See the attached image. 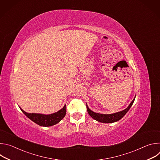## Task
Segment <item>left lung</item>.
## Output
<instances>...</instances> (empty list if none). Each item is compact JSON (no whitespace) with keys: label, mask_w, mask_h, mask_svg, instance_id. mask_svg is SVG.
Masks as SVG:
<instances>
[{"label":"left lung","mask_w":160,"mask_h":160,"mask_svg":"<svg viewBox=\"0 0 160 160\" xmlns=\"http://www.w3.org/2000/svg\"><path fill=\"white\" fill-rule=\"evenodd\" d=\"M135 98V96L126 109H125L123 111H119V112H117L112 113V114H101V113H98V112H95L91 109H90L88 107L87 104H86L87 112L88 113V115L91 117L99 122L104 123H111L116 122H118V120H120V119H122L125 115V114L128 112V111L130 109V108L132 106V104L134 102Z\"/></svg>","instance_id":"8db88e82"}]
</instances>
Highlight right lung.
Listing matches in <instances>:
<instances>
[{"label":"right lung","instance_id":"obj_1","mask_svg":"<svg viewBox=\"0 0 160 160\" xmlns=\"http://www.w3.org/2000/svg\"><path fill=\"white\" fill-rule=\"evenodd\" d=\"M21 111L32 121L42 127H51L58 123L65 117L66 113V104L59 111L49 114L44 115L40 113H29L19 108Z\"/></svg>","mask_w":160,"mask_h":160}]
</instances>
